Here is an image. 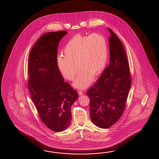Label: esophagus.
Masks as SVG:
<instances>
[{"label":"esophagus","instance_id":"esophagus-1","mask_svg":"<svg viewBox=\"0 0 159 159\" xmlns=\"http://www.w3.org/2000/svg\"><path fill=\"white\" fill-rule=\"evenodd\" d=\"M78 94L80 95H82L84 94V92L81 90H78Z\"/></svg>","mask_w":159,"mask_h":159}]
</instances>
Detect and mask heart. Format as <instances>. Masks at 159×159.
Returning <instances> with one entry per match:
<instances>
[{
    "label": "heart",
    "instance_id": "obj_1",
    "mask_svg": "<svg viewBox=\"0 0 159 159\" xmlns=\"http://www.w3.org/2000/svg\"><path fill=\"white\" fill-rule=\"evenodd\" d=\"M65 56H59L57 64L61 74L68 80H73L75 88L84 89L91 83L93 75L96 77L104 69L108 60V48L106 39L100 34L89 36L76 35L64 48Z\"/></svg>",
    "mask_w": 159,
    "mask_h": 159
}]
</instances>
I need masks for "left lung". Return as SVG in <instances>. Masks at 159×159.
<instances>
[{
    "mask_svg": "<svg viewBox=\"0 0 159 159\" xmlns=\"http://www.w3.org/2000/svg\"><path fill=\"white\" fill-rule=\"evenodd\" d=\"M110 63L87 91L90 118L95 125L108 129L118 122L125 108L131 85L129 66L121 41L108 28Z\"/></svg>",
    "mask_w": 159,
    "mask_h": 159,
    "instance_id": "8db88e82",
    "label": "left lung"
}]
</instances>
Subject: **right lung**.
I'll return each mask as SVG.
<instances>
[{
    "instance_id": "right-lung-1",
    "label": "right lung",
    "mask_w": 159,
    "mask_h": 159,
    "mask_svg": "<svg viewBox=\"0 0 159 159\" xmlns=\"http://www.w3.org/2000/svg\"><path fill=\"white\" fill-rule=\"evenodd\" d=\"M65 30L41 36L30 51L27 86L41 120L48 128L61 132L71 120V105L78 98L76 90L65 82L57 64L60 41Z\"/></svg>"
}]
</instances>
